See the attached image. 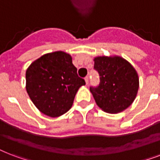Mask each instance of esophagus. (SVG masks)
Returning <instances> with one entry per match:
<instances>
[{"label": "esophagus", "instance_id": "obj_1", "mask_svg": "<svg viewBox=\"0 0 160 160\" xmlns=\"http://www.w3.org/2000/svg\"><path fill=\"white\" fill-rule=\"evenodd\" d=\"M85 83H86V85H88V83H89V76H86L85 78Z\"/></svg>", "mask_w": 160, "mask_h": 160}]
</instances>
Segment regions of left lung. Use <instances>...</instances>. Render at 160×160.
Returning a JSON list of instances; mask_svg holds the SVG:
<instances>
[{"label":"left lung","mask_w":160,"mask_h":160,"mask_svg":"<svg viewBox=\"0 0 160 160\" xmlns=\"http://www.w3.org/2000/svg\"><path fill=\"white\" fill-rule=\"evenodd\" d=\"M94 69L100 75V85L90 92L100 109L117 114L134 102L139 90V76L134 68L119 56H98Z\"/></svg>","instance_id":"1"}]
</instances>
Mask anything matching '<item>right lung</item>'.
Masks as SVG:
<instances>
[{
  "mask_svg": "<svg viewBox=\"0 0 160 160\" xmlns=\"http://www.w3.org/2000/svg\"><path fill=\"white\" fill-rule=\"evenodd\" d=\"M26 91L37 109L46 115L58 117L71 108L84 79L77 75L72 58L63 51L42 55L26 72Z\"/></svg>",
  "mask_w": 160,
  "mask_h": 160,
  "instance_id": "obj_1",
  "label": "right lung"
}]
</instances>
